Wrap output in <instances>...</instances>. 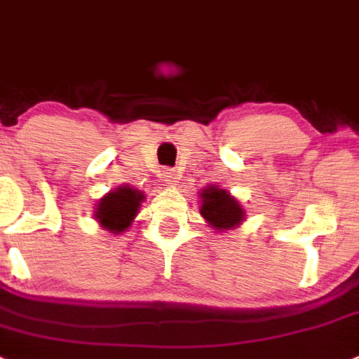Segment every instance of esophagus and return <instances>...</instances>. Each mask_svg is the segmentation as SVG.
I'll return each mask as SVG.
<instances>
[{
    "instance_id": "1",
    "label": "esophagus",
    "mask_w": 359,
    "mask_h": 359,
    "mask_svg": "<svg viewBox=\"0 0 359 359\" xmlns=\"http://www.w3.org/2000/svg\"><path fill=\"white\" fill-rule=\"evenodd\" d=\"M162 179H164L166 184H170V186H175L177 179H179V173H177L175 168H166V170L162 171Z\"/></svg>"
}]
</instances>
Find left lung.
<instances>
[{
    "instance_id": "left-lung-1",
    "label": "left lung",
    "mask_w": 359,
    "mask_h": 359,
    "mask_svg": "<svg viewBox=\"0 0 359 359\" xmlns=\"http://www.w3.org/2000/svg\"><path fill=\"white\" fill-rule=\"evenodd\" d=\"M201 215L217 229H229L242 222L244 210L227 191L208 186L202 191Z\"/></svg>"
}]
</instances>
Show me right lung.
<instances>
[{"instance_id": "add662e5", "label": "right lung", "mask_w": 359, "mask_h": 359, "mask_svg": "<svg viewBox=\"0 0 359 359\" xmlns=\"http://www.w3.org/2000/svg\"><path fill=\"white\" fill-rule=\"evenodd\" d=\"M142 197L144 195L141 191H135L130 186L114 189L101 198V202L97 204V211H95V218L108 231H124L133 222Z\"/></svg>"}]
</instances>
